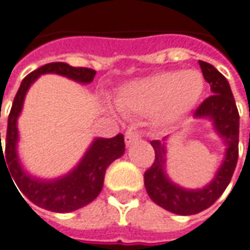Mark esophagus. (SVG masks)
Masks as SVG:
<instances>
[{"instance_id": "esophagus-1", "label": "esophagus", "mask_w": 250, "mask_h": 250, "mask_svg": "<svg viewBox=\"0 0 250 250\" xmlns=\"http://www.w3.org/2000/svg\"><path fill=\"white\" fill-rule=\"evenodd\" d=\"M125 144L127 146H131L133 143H136V141H139L141 139V134H140L137 130H134V128H130V130H127L125 131Z\"/></svg>"}]
</instances>
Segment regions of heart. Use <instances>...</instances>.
<instances>
[{"instance_id": "1", "label": "heart", "mask_w": 250, "mask_h": 250, "mask_svg": "<svg viewBox=\"0 0 250 250\" xmlns=\"http://www.w3.org/2000/svg\"><path fill=\"white\" fill-rule=\"evenodd\" d=\"M204 87L195 69L158 72L125 84L116 103L125 113L154 114L158 123L172 125L197 104Z\"/></svg>"}]
</instances>
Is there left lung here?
<instances>
[{
  "mask_svg": "<svg viewBox=\"0 0 250 250\" xmlns=\"http://www.w3.org/2000/svg\"><path fill=\"white\" fill-rule=\"evenodd\" d=\"M204 79L209 83L212 95L205 99L194 111V119H208L213 130L225 144L222 164L216 169L215 177L204 188L188 189L169 180L167 166V137L153 140L155 151L153 166L144 172V185L148 197L157 205L177 215H194L209 208L227 189L238 163L239 143V113L225 76L212 65L199 61Z\"/></svg>",
  "mask_w": 250,
  "mask_h": 250,
  "instance_id": "1",
  "label": "left lung"
}]
</instances>
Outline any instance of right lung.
I'll use <instances>...</instances> for the list:
<instances>
[{
    "instance_id": "right-lung-1",
    "label": "right lung",
    "mask_w": 250,
    "mask_h": 250,
    "mask_svg": "<svg viewBox=\"0 0 250 250\" xmlns=\"http://www.w3.org/2000/svg\"><path fill=\"white\" fill-rule=\"evenodd\" d=\"M46 73L61 75L83 84L90 83L96 75L93 69L73 67L63 62L48 63L31 72L21 83L9 111L5 151H2L0 133V164L1 160H4V163L7 161L5 167L11 172V181L14 180L12 184H17V186L15 185L16 183L14 184L15 189L18 186L23 192V197H26L32 204L52 212H72L90 204L100 194L107 167L114 160L125 154V137L123 134H117L113 139H95L81 161L78 163V166L62 177L45 180L38 178L25 171L18 155V117L22 111L23 100L31 84L41 75ZM19 191L18 194L21 195V192Z\"/></svg>"
}]
</instances>
